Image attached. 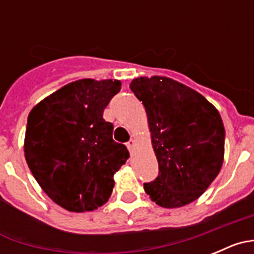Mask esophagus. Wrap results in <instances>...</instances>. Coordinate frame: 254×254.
Here are the masks:
<instances>
[{"label":"esophagus","instance_id":"34e87169","mask_svg":"<svg viewBox=\"0 0 254 254\" xmlns=\"http://www.w3.org/2000/svg\"><path fill=\"white\" fill-rule=\"evenodd\" d=\"M134 145H136V142H134V140H129L128 142H127V147H128L129 151H132V150L134 149Z\"/></svg>","mask_w":254,"mask_h":254}]
</instances>
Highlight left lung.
Wrapping results in <instances>:
<instances>
[{"label": "left lung", "mask_w": 254, "mask_h": 254, "mask_svg": "<svg viewBox=\"0 0 254 254\" xmlns=\"http://www.w3.org/2000/svg\"><path fill=\"white\" fill-rule=\"evenodd\" d=\"M159 163V176L145 183L151 201L165 208L193 202L219 174L225 129L216 108L196 90L164 76L133 78Z\"/></svg>", "instance_id": "1"}]
</instances>
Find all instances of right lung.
I'll list each match as a JSON object with an SVG mask.
<instances>
[{"label":"right lung","mask_w":254,"mask_h":254,"mask_svg":"<svg viewBox=\"0 0 254 254\" xmlns=\"http://www.w3.org/2000/svg\"><path fill=\"white\" fill-rule=\"evenodd\" d=\"M120 80L82 78L38 103L28 117L24 152L47 196L71 212L104 205L129 152L113 140L103 112L121 90Z\"/></svg>","instance_id":"add662e5"}]
</instances>
